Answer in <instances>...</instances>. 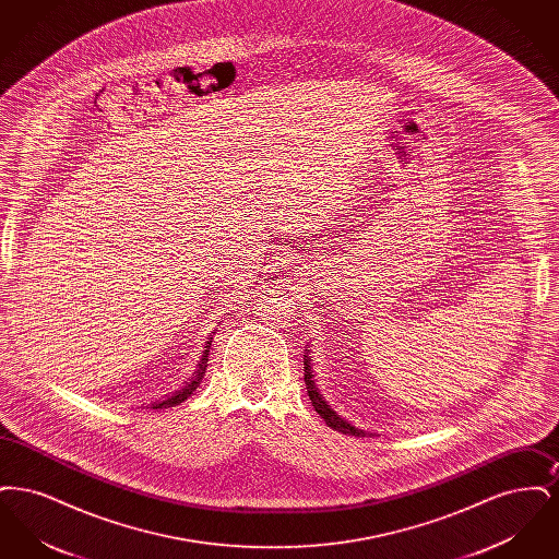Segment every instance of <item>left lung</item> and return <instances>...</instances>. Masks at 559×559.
Returning <instances> with one entry per match:
<instances>
[{
	"label": "left lung",
	"instance_id": "obj_1",
	"mask_svg": "<svg viewBox=\"0 0 559 559\" xmlns=\"http://www.w3.org/2000/svg\"><path fill=\"white\" fill-rule=\"evenodd\" d=\"M304 381H306V390H308V396L312 400V406L317 408V413H319L320 417L324 419V424L329 427H333V429H337V431H342V433H347V436H358V438H365V436H372V433H367L365 429H358V427L352 426V424H347L346 419H342L329 404H326V400L322 399V394L319 392V388H317V383H314V374H312V365H310V358H304Z\"/></svg>",
	"mask_w": 559,
	"mask_h": 559
}]
</instances>
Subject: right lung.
<instances>
[{
    "mask_svg": "<svg viewBox=\"0 0 559 559\" xmlns=\"http://www.w3.org/2000/svg\"><path fill=\"white\" fill-rule=\"evenodd\" d=\"M212 340L213 335H210V342H205V349H203V356H201V360H199V365H197V371L194 374L190 377L187 381V385L182 388V390H178L174 396H169V399L160 400V402H155L151 408H169V406H176V404H180V402H185V400L199 388V383H201V379H203V374L207 371V356H210V349H212Z\"/></svg>",
    "mask_w": 559,
    "mask_h": 559,
    "instance_id": "right-lung-1",
    "label": "right lung"
}]
</instances>
